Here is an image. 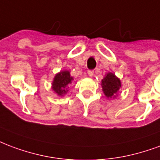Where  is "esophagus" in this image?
Instances as JSON below:
<instances>
[{
    "mask_svg": "<svg viewBox=\"0 0 160 160\" xmlns=\"http://www.w3.org/2000/svg\"><path fill=\"white\" fill-rule=\"evenodd\" d=\"M88 75H89L90 77H92L93 75H94V72L92 70H89L88 71Z\"/></svg>",
    "mask_w": 160,
    "mask_h": 160,
    "instance_id": "obj_1",
    "label": "esophagus"
}]
</instances>
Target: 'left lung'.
<instances>
[{
  "mask_svg": "<svg viewBox=\"0 0 160 160\" xmlns=\"http://www.w3.org/2000/svg\"><path fill=\"white\" fill-rule=\"evenodd\" d=\"M102 90L106 98L114 99L118 97L121 88V80L112 72L105 74L101 81Z\"/></svg>",
  "mask_w": 160,
  "mask_h": 160,
  "instance_id": "left-lung-1",
  "label": "left lung"
}]
</instances>
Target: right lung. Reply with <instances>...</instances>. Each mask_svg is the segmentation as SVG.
Segmentation results:
<instances>
[{"label":"right lung","mask_w":160,"mask_h":160,"mask_svg":"<svg viewBox=\"0 0 160 160\" xmlns=\"http://www.w3.org/2000/svg\"><path fill=\"white\" fill-rule=\"evenodd\" d=\"M74 80L68 70H62L55 74L52 83V89L58 97H63L68 92V86Z\"/></svg>","instance_id":"add662e5"}]
</instances>
